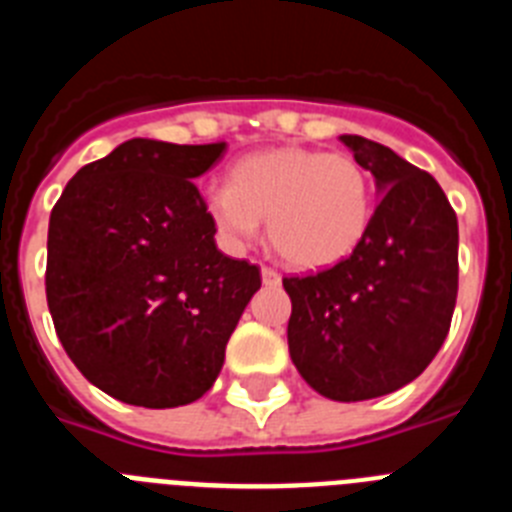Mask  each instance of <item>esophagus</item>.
<instances>
[{"instance_id":"obj_1","label":"esophagus","mask_w":512,"mask_h":512,"mask_svg":"<svg viewBox=\"0 0 512 512\" xmlns=\"http://www.w3.org/2000/svg\"><path fill=\"white\" fill-rule=\"evenodd\" d=\"M261 279H264V284H269V287H274V284H279V271L277 269H271V266H264L261 269Z\"/></svg>"}]
</instances>
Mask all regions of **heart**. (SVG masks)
Listing matches in <instances>:
<instances>
[{
  "mask_svg": "<svg viewBox=\"0 0 512 512\" xmlns=\"http://www.w3.org/2000/svg\"><path fill=\"white\" fill-rule=\"evenodd\" d=\"M205 207L228 246H251L266 220L271 248L289 266L325 269L348 259L372 228L374 179L346 153L269 148L241 158Z\"/></svg>",
  "mask_w": 512,
  "mask_h": 512,
  "instance_id": "b5f03b06",
  "label": "heart"
}]
</instances>
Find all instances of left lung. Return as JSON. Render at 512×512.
Wrapping results in <instances>:
<instances>
[{
  "instance_id": "8db88e82",
  "label": "left lung",
  "mask_w": 512,
  "mask_h": 512,
  "mask_svg": "<svg viewBox=\"0 0 512 512\" xmlns=\"http://www.w3.org/2000/svg\"><path fill=\"white\" fill-rule=\"evenodd\" d=\"M343 146L372 171L382 200L348 259L284 277L289 356L312 390L359 402L400 390L446 341L459 292V225L428 171L361 135Z\"/></svg>"
}]
</instances>
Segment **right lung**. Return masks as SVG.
Segmentation results:
<instances>
[{
	"label": "right lung",
	"instance_id": "1",
	"mask_svg": "<svg viewBox=\"0 0 512 512\" xmlns=\"http://www.w3.org/2000/svg\"><path fill=\"white\" fill-rule=\"evenodd\" d=\"M225 143L133 138L81 166L48 223L45 297L58 341L94 387L179 408L217 379L261 271L217 251L192 179Z\"/></svg>",
	"mask_w": 512,
	"mask_h": 512
}]
</instances>
